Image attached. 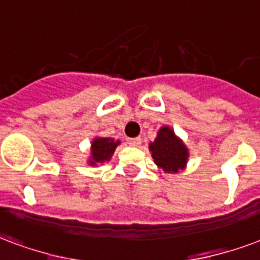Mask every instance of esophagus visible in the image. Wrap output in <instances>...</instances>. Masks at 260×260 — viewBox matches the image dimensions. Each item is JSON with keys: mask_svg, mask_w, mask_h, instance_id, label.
<instances>
[{"mask_svg": "<svg viewBox=\"0 0 260 260\" xmlns=\"http://www.w3.org/2000/svg\"><path fill=\"white\" fill-rule=\"evenodd\" d=\"M128 145H132V146H140L141 138L140 137H137V138H130V140H128Z\"/></svg>", "mask_w": 260, "mask_h": 260, "instance_id": "34e87169", "label": "esophagus"}]
</instances>
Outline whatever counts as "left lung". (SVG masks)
Returning <instances> with one entry per match:
<instances>
[{
    "instance_id": "left-lung-1",
    "label": "left lung",
    "mask_w": 260,
    "mask_h": 260,
    "mask_svg": "<svg viewBox=\"0 0 260 260\" xmlns=\"http://www.w3.org/2000/svg\"><path fill=\"white\" fill-rule=\"evenodd\" d=\"M149 149L152 152L154 162L164 172L174 174L186 167L188 149L180 138L175 136L174 130L168 126H162L158 130L156 140L150 142Z\"/></svg>"
}]
</instances>
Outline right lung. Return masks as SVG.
<instances>
[{
  "label": "right lung",
  "mask_w": 260,
  "mask_h": 260,
  "mask_svg": "<svg viewBox=\"0 0 260 260\" xmlns=\"http://www.w3.org/2000/svg\"><path fill=\"white\" fill-rule=\"evenodd\" d=\"M120 144V141H115L114 138H104V137H96L92 141L90 146V166L103 164L104 161H110L112 154L115 152L116 146Z\"/></svg>",
  "instance_id": "1"
}]
</instances>
